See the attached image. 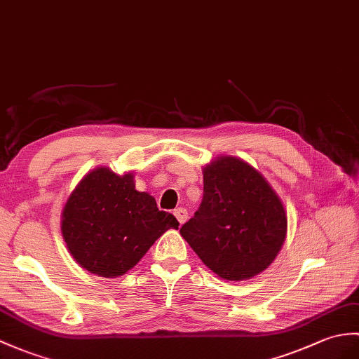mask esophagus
<instances>
[{
    "label": "esophagus",
    "instance_id": "obj_1",
    "mask_svg": "<svg viewBox=\"0 0 359 359\" xmlns=\"http://www.w3.org/2000/svg\"><path fill=\"white\" fill-rule=\"evenodd\" d=\"M174 215H176L177 222L182 224V223H185L188 219V211L185 210V208H177V210H174Z\"/></svg>",
    "mask_w": 359,
    "mask_h": 359
}]
</instances>
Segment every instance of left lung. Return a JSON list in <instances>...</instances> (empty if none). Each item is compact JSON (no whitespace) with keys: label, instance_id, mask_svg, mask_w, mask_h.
<instances>
[{"label":"left lung","instance_id":"left-lung-1","mask_svg":"<svg viewBox=\"0 0 359 359\" xmlns=\"http://www.w3.org/2000/svg\"><path fill=\"white\" fill-rule=\"evenodd\" d=\"M286 229L285 208L262 174L223 156L205 166L202 203L180 234L214 273L240 281L268 268Z\"/></svg>","mask_w":359,"mask_h":359}]
</instances>
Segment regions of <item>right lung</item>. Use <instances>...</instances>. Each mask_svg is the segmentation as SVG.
I'll return each instance as SVG.
<instances>
[{
  "mask_svg": "<svg viewBox=\"0 0 359 359\" xmlns=\"http://www.w3.org/2000/svg\"><path fill=\"white\" fill-rule=\"evenodd\" d=\"M61 228L82 268L114 278L135 268L165 231L179 228V222L159 211L153 196L136 191L131 174L97 168L67 200Z\"/></svg>",
  "mask_w": 359,
  "mask_h": 359,
  "instance_id": "add662e5",
  "label": "right lung"
}]
</instances>
